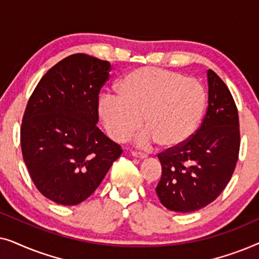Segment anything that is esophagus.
<instances>
[{"instance_id": "obj_1", "label": "esophagus", "mask_w": 259, "mask_h": 259, "mask_svg": "<svg viewBox=\"0 0 259 259\" xmlns=\"http://www.w3.org/2000/svg\"><path fill=\"white\" fill-rule=\"evenodd\" d=\"M132 155H133V157L140 158V159H144V158L147 157V155L143 153V152H138V151H132Z\"/></svg>"}]
</instances>
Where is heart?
<instances>
[{
  "label": "heart",
  "mask_w": 259,
  "mask_h": 259,
  "mask_svg": "<svg viewBox=\"0 0 259 259\" xmlns=\"http://www.w3.org/2000/svg\"><path fill=\"white\" fill-rule=\"evenodd\" d=\"M115 95L99 102V115L108 137L125 141L141 126L144 140L160 148L178 147L192 137L203 116L205 92L193 77L164 68L143 67L126 73Z\"/></svg>",
  "instance_id": "heart-1"
}]
</instances>
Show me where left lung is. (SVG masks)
Returning a JSON list of instances; mask_svg holds the SVG:
<instances>
[{
  "instance_id": "1",
  "label": "left lung",
  "mask_w": 259,
  "mask_h": 259,
  "mask_svg": "<svg viewBox=\"0 0 259 259\" xmlns=\"http://www.w3.org/2000/svg\"><path fill=\"white\" fill-rule=\"evenodd\" d=\"M208 105L203 121L186 143L158 154L161 178L157 194L166 208L193 212L217 199L238 160L239 118L229 88L207 70Z\"/></svg>"
}]
</instances>
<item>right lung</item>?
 I'll return each instance as SVG.
<instances>
[{
  "label": "right lung",
  "instance_id": "add662e5",
  "mask_svg": "<svg viewBox=\"0 0 259 259\" xmlns=\"http://www.w3.org/2000/svg\"><path fill=\"white\" fill-rule=\"evenodd\" d=\"M109 72L108 61L69 55L42 76L28 100L23 160L36 189L56 204L87 199L122 153L97 126L99 93Z\"/></svg>",
  "mask_w": 259,
  "mask_h": 259
}]
</instances>
